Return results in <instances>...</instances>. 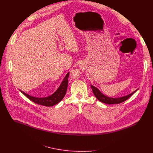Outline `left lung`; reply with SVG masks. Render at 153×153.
Returning <instances> with one entry per match:
<instances>
[{
	"mask_svg": "<svg viewBox=\"0 0 153 153\" xmlns=\"http://www.w3.org/2000/svg\"><path fill=\"white\" fill-rule=\"evenodd\" d=\"M91 87L92 91L94 93V95L97 98V99H98L100 102L106 103V104H117V103H122V102L125 101L126 100H127L129 97H130L134 93H135L138 90V89H137V90H135L134 91H133V93H130L128 95L122 96V97L113 98V97H108V96L103 94V93H101V91L98 88H97L96 87H95L94 86H93L92 85H91Z\"/></svg>",
	"mask_w": 153,
	"mask_h": 153,
	"instance_id": "obj_1",
	"label": "left lung"
}]
</instances>
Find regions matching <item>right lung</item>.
I'll use <instances>...</instances> for the list:
<instances>
[{
	"label": "right lung",
	"mask_w": 153,
	"mask_h": 153,
	"mask_svg": "<svg viewBox=\"0 0 153 153\" xmlns=\"http://www.w3.org/2000/svg\"><path fill=\"white\" fill-rule=\"evenodd\" d=\"M70 72H68L66 76H65L63 78L62 82H61L60 86L57 90L53 93L51 95L45 97H36L31 96L22 91H20V92L24 94L27 98H28L30 100H31L32 102H34L35 103L43 105V106H53V105L58 103L60 102L64 97L66 94L67 90V86H68V78L69 77Z\"/></svg>",
	"instance_id": "1"
}]
</instances>
